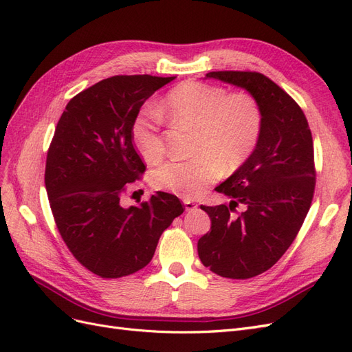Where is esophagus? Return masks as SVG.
Returning a JSON list of instances; mask_svg holds the SVG:
<instances>
[{
    "instance_id": "1",
    "label": "esophagus",
    "mask_w": 352,
    "mask_h": 352,
    "mask_svg": "<svg viewBox=\"0 0 352 352\" xmlns=\"http://www.w3.org/2000/svg\"><path fill=\"white\" fill-rule=\"evenodd\" d=\"M184 204H185V210L186 211H192V210H195L198 207L195 202L190 201V199H184Z\"/></svg>"
}]
</instances>
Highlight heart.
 <instances>
[{"instance_id":"obj_1","label":"heart","mask_w":352,"mask_h":352,"mask_svg":"<svg viewBox=\"0 0 352 352\" xmlns=\"http://www.w3.org/2000/svg\"><path fill=\"white\" fill-rule=\"evenodd\" d=\"M158 113L175 124L195 127L194 157L170 160L151 176L157 189L184 198L202 194L221 172H233L252 155L263 131V111L254 95L245 91L228 94L217 85L188 80L170 91ZM135 148L148 163L164 155L160 117L144 110L132 126Z\"/></svg>"}]
</instances>
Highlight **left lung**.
I'll use <instances>...</instances> for the list:
<instances>
[{
  "instance_id": "8db88e82",
  "label": "left lung",
  "mask_w": 352,
  "mask_h": 352,
  "mask_svg": "<svg viewBox=\"0 0 352 352\" xmlns=\"http://www.w3.org/2000/svg\"><path fill=\"white\" fill-rule=\"evenodd\" d=\"M258 101L263 131L257 148L216 190L229 206H201L211 230L199 238L201 263L229 279H250L269 270L291 247L310 210L314 186L313 136L305 116L289 95L257 72H210ZM238 204L245 206L233 215Z\"/></svg>"
}]
</instances>
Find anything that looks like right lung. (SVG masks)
Here are the masks:
<instances>
[{
	"label": "right lung",
	"mask_w": 352,
	"mask_h": 352,
	"mask_svg": "<svg viewBox=\"0 0 352 352\" xmlns=\"http://www.w3.org/2000/svg\"><path fill=\"white\" fill-rule=\"evenodd\" d=\"M173 79H104L73 97L57 123L45 166L52 216L74 258L104 279L144 269L162 233L185 210L162 190L140 207L122 206L126 185L145 172L133 122L142 104Z\"/></svg>",
	"instance_id": "1"
}]
</instances>
